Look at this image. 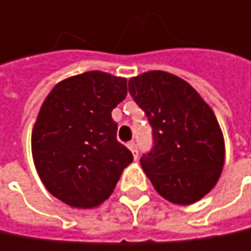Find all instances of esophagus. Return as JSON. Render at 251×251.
I'll list each match as a JSON object with an SVG mask.
<instances>
[{"label": "esophagus", "mask_w": 251, "mask_h": 251, "mask_svg": "<svg viewBox=\"0 0 251 251\" xmlns=\"http://www.w3.org/2000/svg\"><path fill=\"white\" fill-rule=\"evenodd\" d=\"M127 147H128V149H130V151L133 153V157H134V159H137V156H139V150H137V146H136V143L130 141V143L127 144Z\"/></svg>", "instance_id": "obj_1"}]
</instances>
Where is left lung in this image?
Segmentation results:
<instances>
[{
    "label": "left lung",
    "instance_id": "left-lung-1",
    "mask_svg": "<svg viewBox=\"0 0 251 251\" xmlns=\"http://www.w3.org/2000/svg\"><path fill=\"white\" fill-rule=\"evenodd\" d=\"M128 91L153 128L154 146L140 159L144 173L169 202H198L217 185L226 160L214 111L186 80L165 71L131 78Z\"/></svg>",
    "mask_w": 251,
    "mask_h": 251
}]
</instances>
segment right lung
I'll return each instance as SVG.
<instances>
[{"label": "right lung", "instance_id": "add662e5", "mask_svg": "<svg viewBox=\"0 0 251 251\" xmlns=\"http://www.w3.org/2000/svg\"><path fill=\"white\" fill-rule=\"evenodd\" d=\"M126 95L127 79L91 71L57 82L43 101L31 154L45 188L62 202L100 206L133 162L111 117Z\"/></svg>", "mask_w": 251, "mask_h": 251}]
</instances>
